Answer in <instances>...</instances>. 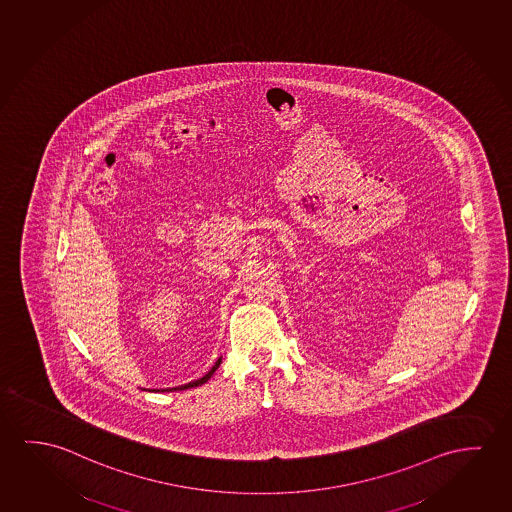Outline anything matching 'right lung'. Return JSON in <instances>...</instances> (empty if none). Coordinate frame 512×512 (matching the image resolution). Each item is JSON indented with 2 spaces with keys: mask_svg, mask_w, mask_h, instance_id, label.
Masks as SVG:
<instances>
[{
  "mask_svg": "<svg viewBox=\"0 0 512 512\" xmlns=\"http://www.w3.org/2000/svg\"><path fill=\"white\" fill-rule=\"evenodd\" d=\"M221 358H218L216 360V363L213 365V369L209 370L205 376H202L200 379H195V381H191V383H188V385H182V386H175V388H168V390H188V388H195V386L204 385V383H207L209 379H211V376H213L214 372H216V369L220 367ZM161 392H166V390H161Z\"/></svg>",
  "mask_w": 512,
  "mask_h": 512,
  "instance_id": "obj_1",
  "label": "right lung"
}]
</instances>
